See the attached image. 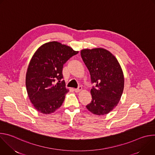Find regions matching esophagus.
I'll use <instances>...</instances> for the list:
<instances>
[{
  "label": "esophagus",
  "instance_id": "obj_1",
  "mask_svg": "<svg viewBox=\"0 0 155 155\" xmlns=\"http://www.w3.org/2000/svg\"><path fill=\"white\" fill-rule=\"evenodd\" d=\"M81 90H82V87L81 86H78V87L77 88V89H74V91H75V93H79Z\"/></svg>",
  "mask_w": 155,
  "mask_h": 155
}]
</instances>
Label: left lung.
<instances>
[{"label":"left lung","instance_id":"left-lung-1","mask_svg":"<svg viewBox=\"0 0 155 155\" xmlns=\"http://www.w3.org/2000/svg\"><path fill=\"white\" fill-rule=\"evenodd\" d=\"M80 53L96 85L91 90L92 101L86 108L94 115L108 114L118 105L123 92L121 65L113 54L102 48L83 49Z\"/></svg>","mask_w":155,"mask_h":155}]
</instances>
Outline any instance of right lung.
<instances>
[{
    "instance_id": "1",
    "label": "right lung",
    "mask_w": 155,
    "mask_h": 155,
    "mask_svg": "<svg viewBox=\"0 0 155 155\" xmlns=\"http://www.w3.org/2000/svg\"><path fill=\"white\" fill-rule=\"evenodd\" d=\"M78 51L58 41L40 46L32 56L26 75L28 96L34 108L43 114L54 112L62 104L65 88L64 64Z\"/></svg>"
}]
</instances>
